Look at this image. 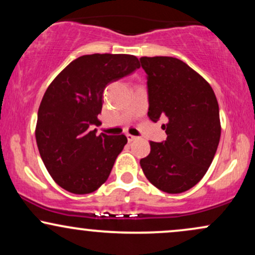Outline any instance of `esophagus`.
I'll return each mask as SVG.
<instances>
[{
    "label": "esophagus",
    "instance_id": "esophagus-1",
    "mask_svg": "<svg viewBox=\"0 0 255 255\" xmlns=\"http://www.w3.org/2000/svg\"><path fill=\"white\" fill-rule=\"evenodd\" d=\"M126 136H127V139H128V141L129 142H131V141H134V140H136V136H134V135H131V134H126Z\"/></svg>",
    "mask_w": 255,
    "mask_h": 255
}]
</instances>
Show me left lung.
Listing matches in <instances>:
<instances>
[{
    "label": "left lung",
    "mask_w": 255,
    "mask_h": 255,
    "mask_svg": "<svg viewBox=\"0 0 255 255\" xmlns=\"http://www.w3.org/2000/svg\"><path fill=\"white\" fill-rule=\"evenodd\" d=\"M147 74L148 118L166 133L163 142L150 141L140 159L146 178L169 194L194 187L211 165L221 137L219 108L212 87L199 73L175 57L140 58Z\"/></svg>",
    "instance_id": "obj_1"
}]
</instances>
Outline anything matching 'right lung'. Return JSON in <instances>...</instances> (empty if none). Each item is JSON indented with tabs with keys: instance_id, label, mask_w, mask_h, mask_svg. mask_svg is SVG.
<instances>
[{
	"instance_id": "add662e5",
	"label": "right lung",
	"mask_w": 255,
	"mask_h": 255,
	"mask_svg": "<svg viewBox=\"0 0 255 255\" xmlns=\"http://www.w3.org/2000/svg\"><path fill=\"white\" fill-rule=\"evenodd\" d=\"M127 54L84 55L72 61L44 93L36 125L38 150L58 186L73 194L97 191L109 177L127 137L96 135L108 84L139 68Z\"/></svg>"
}]
</instances>
